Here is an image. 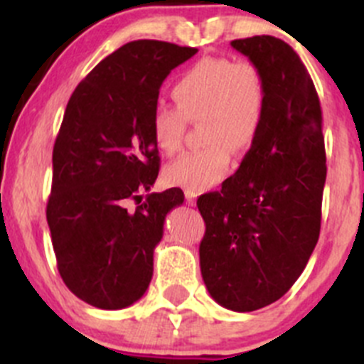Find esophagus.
<instances>
[{
  "label": "esophagus",
  "mask_w": 364,
  "mask_h": 364,
  "mask_svg": "<svg viewBox=\"0 0 364 364\" xmlns=\"http://www.w3.org/2000/svg\"><path fill=\"white\" fill-rule=\"evenodd\" d=\"M199 193L196 192V190H185V199H186V204L188 205H193L196 204V199Z\"/></svg>",
  "instance_id": "1"
}]
</instances>
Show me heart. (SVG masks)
<instances>
[{
    "instance_id": "obj_1",
    "label": "heart",
    "mask_w": 364,
    "mask_h": 364,
    "mask_svg": "<svg viewBox=\"0 0 364 364\" xmlns=\"http://www.w3.org/2000/svg\"><path fill=\"white\" fill-rule=\"evenodd\" d=\"M176 107H156L151 137L164 155L183 144L186 123L203 124L205 148L186 153L165 167L167 183L186 190H204L227 174L230 153H245L255 144L264 124L266 102L259 70L227 58H204L172 86Z\"/></svg>"
}]
</instances>
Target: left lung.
<instances>
[{
	"instance_id": "1",
	"label": "left lung",
	"mask_w": 364,
	"mask_h": 364,
	"mask_svg": "<svg viewBox=\"0 0 364 364\" xmlns=\"http://www.w3.org/2000/svg\"><path fill=\"white\" fill-rule=\"evenodd\" d=\"M230 46L259 70L266 114L236 174L197 200L200 273L216 303L253 311L280 299L306 267L328 167L321 102L296 50L269 35Z\"/></svg>"
}]
</instances>
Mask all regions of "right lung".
<instances>
[{"mask_svg":"<svg viewBox=\"0 0 364 364\" xmlns=\"http://www.w3.org/2000/svg\"><path fill=\"white\" fill-rule=\"evenodd\" d=\"M196 53L159 40L124 43L70 97L53 149L47 223L65 285L91 306L127 308L149 287L165 216L185 200L179 188L142 200L160 168L151 116L165 77Z\"/></svg>","mask_w":364,"mask_h":364,"instance_id":"obj_1","label":"right lung"}]
</instances>
